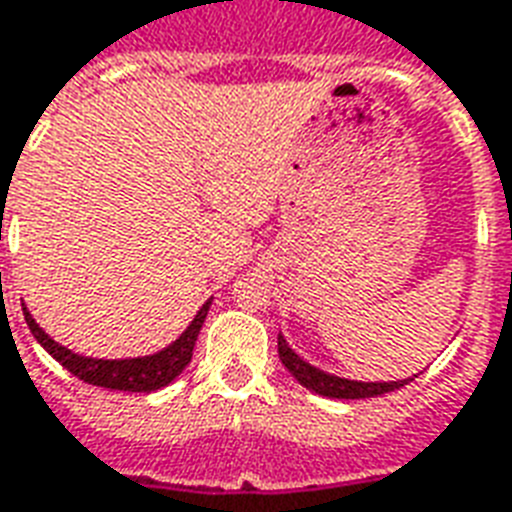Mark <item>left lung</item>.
I'll return each mask as SVG.
<instances>
[{
    "label": "left lung",
    "instance_id": "1",
    "mask_svg": "<svg viewBox=\"0 0 512 512\" xmlns=\"http://www.w3.org/2000/svg\"><path fill=\"white\" fill-rule=\"evenodd\" d=\"M279 357H282V365L290 370L300 386H306V389L322 397H335V400H365V397L386 395V392H395V389H400V386L416 378H400V381H351V378L333 376V373L319 370L317 365H311L300 354H295V349H290V343L284 341L282 333H279Z\"/></svg>",
    "mask_w": 512,
    "mask_h": 512
}]
</instances>
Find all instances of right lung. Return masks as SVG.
<instances>
[{"label": "right lung", "mask_w": 512, "mask_h": 512, "mask_svg": "<svg viewBox=\"0 0 512 512\" xmlns=\"http://www.w3.org/2000/svg\"><path fill=\"white\" fill-rule=\"evenodd\" d=\"M209 306H212V298L198 308V314L187 325L185 333L179 335L174 343H169L166 349L147 354V357H128V360H96V357L74 354L72 349H66V346L53 341L34 322L29 308H23V317H26V325H29L31 335L37 338L39 346L48 351L53 360L61 362L72 376L85 381V384L117 389V392H155V389L169 386L187 368V362L193 360V346L198 341V333H201L206 314H209Z\"/></svg>", "instance_id": "obj_1"}]
</instances>
